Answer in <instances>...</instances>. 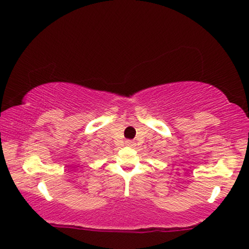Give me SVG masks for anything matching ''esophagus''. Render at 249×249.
<instances>
[{
    "mask_svg": "<svg viewBox=\"0 0 249 249\" xmlns=\"http://www.w3.org/2000/svg\"><path fill=\"white\" fill-rule=\"evenodd\" d=\"M125 144H126V145H127V146H134V145H135V142H134V141L127 140V141H126V142H125Z\"/></svg>",
    "mask_w": 249,
    "mask_h": 249,
    "instance_id": "34e87169",
    "label": "esophagus"
}]
</instances>
